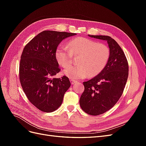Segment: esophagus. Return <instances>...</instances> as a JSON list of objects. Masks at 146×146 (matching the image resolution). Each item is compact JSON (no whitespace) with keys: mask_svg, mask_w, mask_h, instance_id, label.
<instances>
[{"mask_svg":"<svg viewBox=\"0 0 146 146\" xmlns=\"http://www.w3.org/2000/svg\"><path fill=\"white\" fill-rule=\"evenodd\" d=\"M70 83H71V84L72 85H74L75 83H76V82H77V81L76 80H72V79H70Z\"/></svg>","mask_w":146,"mask_h":146,"instance_id":"esophagus-1","label":"esophagus"}]
</instances>
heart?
Listing matches in <instances>:
<instances>
[{
    "mask_svg": "<svg viewBox=\"0 0 146 146\" xmlns=\"http://www.w3.org/2000/svg\"><path fill=\"white\" fill-rule=\"evenodd\" d=\"M73 56H79L78 65L66 69L63 73L70 79H82L102 71L109 60L110 50L105 44L83 37L72 39L67 46L61 44L56 48V60L63 68L72 63Z\"/></svg>",
    "mask_w": 146,
    "mask_h": 146,
    "instance_id": "b5f03b06",
    "label": "heart"
}]
</instances>
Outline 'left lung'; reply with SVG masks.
<instances>
[{"label":"left lung","instance_id":"left-lung-1","mask_svg":"<svg viewBox=\"0 0 146 146\" xmlns=\"http://www.w3.org/2000/svg\"><path fill=\"white\" fill-rule=\"evenodd\" d=\"M88 36L107 41L110 56L105 68L98 76L83 82L85 90L80 105L85 113L98 116L108 111L121 97L129 76V64L121 47L108 36Z\"/></svg>","mask_w":146,"mask_h":146}]
</instances>
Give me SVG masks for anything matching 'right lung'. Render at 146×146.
Instances as JSON below:
<instances>
[{
	"instance_id": "right-lung-1",
	"label": "right lung",
	"mask_w": 146,
	"mask_h": 146,
	"mask_svg": "<svg viewBox=\"0 0 146 146\" xmlns=\"http://www.w3.org/2000/svg\"><path fill=\"white\" fill-rule=\"evenodd\" d=\"M76 33L44 30L24 47L19 64V80L29 100L40 111H55L70 86L69 78H54L60 71L55 57L63 39Z\"/></svg>"
}]
</instances>
